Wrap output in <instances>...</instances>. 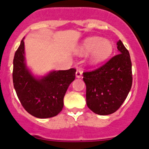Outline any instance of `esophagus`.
I'll list each match as a JSON object with an SVG mask.
<instances>
[{
  "mask_svg": "<svg viewBox=\"0 0 149 149\" xmlns=\"http://www.w3.org/2000/svg\"><path fill=\"white\" fill-rule=\"evenodd\" d=\"M82 74H83V72L80 70H77L76 73V76L77 78H80L82 77Z\"/></svg>",
  "mask_w": 149,
  "mask_h": 149,
  "instance_id": "obj_1",
  "label": "esophagus"
}]
</instances>
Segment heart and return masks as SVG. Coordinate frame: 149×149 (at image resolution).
<instances>
[{
    "mask_svg": "<svg viewBox=\"0 0 149 149\" xmlns=\"http://www.w3.org/2000/svg\"><path fill=\"white\" fill-rule=\"evenodd\" d=\"M113 50V45L110 40L93 36L85 38L77 47L76 52L79 56H85L90 53L88 64L90 66H97L107 60L111 55Z\"/></svg>",
    "mask_w": 149,
    "mask_h": 149,
    "instance_id": "heart-1",
    "label": "heart"
}]
</instances>
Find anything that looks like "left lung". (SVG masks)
<instances>
[{
    "mask_svg": "<svg viewBox=\"0 0 149 149\" xmlns=\"http://www.w3.org/2000/svg\"><path fill=\"white\" fill-rule=\"evenodd\" d=\"M117 45L119 54L95 71L83 74L87 105L100 116L116 112L125 100L132 84L129 52L120 40Z\"/></svg>",
    "mask_w": 149,
    "mask_h": 149,
    "instance_id": "1",
    "label": "left lung"
}]
</instances>
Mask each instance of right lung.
Returning <instances> with one entry per match:
<instances>
[{"label": "right lung", "instance_id": "obj_1", "mask_svg": "<svg viewBox=\"0 0 149 149\" xmlns=\"http://www.w3.org/2000/svg\"><path fill=\"white\" fill-rule=\"evenodd\" d=\"M24 38L13 59V85L22 105L29 113L38 118L57 116L64 107V97L74 80L76 70L52 71L42 76L33 74L27 66Z\"/></svg>", "mask_w": 149, "mask_h": 149}]
</instances>
